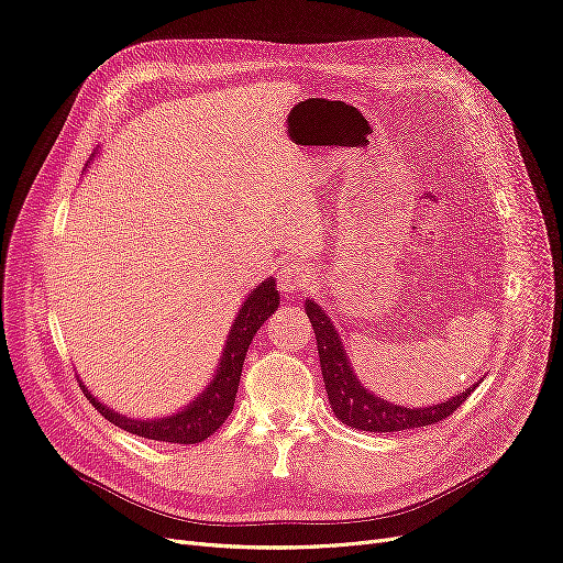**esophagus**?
Returning <instances> with one entry per match:
<instances>
[{
    "label": "esophagus",
    "mask_w": 563,
    "mask_h": 563,
    "mask_svg": "<svg viewBox=\"0 0 563 563\" xmlns=\"http://www.w3.org/2000/svg\"><path fill=\"white\" fill-rule=\"evenodd\" d=\"M310 283H312V276L303 264H287L280 268V274H278V287H280V291H285V295L308 289Z\"/></svg>",
    "instance_id": "34e87169"
}]
</instances>
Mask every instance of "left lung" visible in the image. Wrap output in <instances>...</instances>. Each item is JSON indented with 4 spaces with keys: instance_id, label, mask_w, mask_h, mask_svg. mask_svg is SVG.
I'll return each mask as SVG.
<instances>
[{
    "instance_id": "8db88e82",
    "label": "left lung",
    "mask_w": 563,
    "mask_h": 563,
    "mask_svg": "<svg viewBox=\"0 0 563 563\" xmlns=\"http://www.w3.org/2000/svg\"><path fill=\"white\" fill-rule=\"evenodd\" d=\"M306 314L310 317V324L314 331L331 409L335 413V419L350 428L365 432H398L409 428L432 426L437 421L449 419L478 386L474 384L464 390V394L432 407H400L394 402H386L384 398H377L373 390L363 388L361 382L356 379L350 365V356L342 350V342L331 317H327V312L310 299L306 301Z\"/></svg>"
}]
</instances>
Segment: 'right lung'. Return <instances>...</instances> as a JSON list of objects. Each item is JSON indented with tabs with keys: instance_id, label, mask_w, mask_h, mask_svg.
Returning a JSON list of instances; mask_svg holds the SVG:
<instances>
[{
	"instance_id": "right-lung-1",
	"label": "right lung",
	"mask_w": 563,
	"mask_h": 563,
	"mask_svg": "<svg viewBox=\"0 0 563 563\" xmlns=\"http://www.w3.org/2000/svg\"><path fill=\"white\" fill-rule=\"evenodd\" d=\"M278 303H280V297H278L274 278H266L251 291L249 299L239 308L236 320L230 329L223 358L218 363L213 382L202 390V396L195 398L181 411L173 413V417L154 419V421H137V419L121 417V413H114L110 407L96 400L91 396V390H87L85 384L80 382L85 396L110 423H114L117 428L126 432H133L137 437L156 439V442H167V444L205 442V439L221 428L232 413L243 358H246L251 340L268 317L276 312Z\"/></svg>"
}]
</instances>
